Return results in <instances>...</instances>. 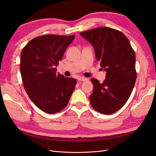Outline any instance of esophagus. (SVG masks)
<instances>
[{
    "label": "esophagus",
    "instance_id": "obj_1",
    "mask_svg": "<svg viewBox=\"0 0 156 156\" xmlns=\"http://www.w3.org/2000/svg\"><path fill=\"white\" fill-rule=\"evenodd\" d=\"M77 80H78L79 82H81V81H87V79L85 78V77H80L78 78Z\"/></svg>",
    "mask_w": 156,
    "mask_h": 156
}]
</instances>
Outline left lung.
<instances>
[{
    "instance_id": "obj_1",
    "label": "left lung",
    "mask_w": 156,
    "mask_h": 156,
    "mask_svg": "<svg viewBox=\"0 0 156 156\" xmlns=\"http://www.w3.org/2000/svg\"><path fill=\"white\" fill-rule=\"evenodd\" d=\"M80 35L93 46L97 60L107 72L103 83L91 79V105L101 114H112L125 105L133 89L136 79L135 52L123 33L109 27L96 28Z\"/></svg>"
}]
</instances>
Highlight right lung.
<instances>
[{
  "label": "right lung",
  "instance_id": "add662e5",
  "mask_svg": "<svg viewBox=\"0 0 156 156\" xmlns=\"http://www.w3.org/2000/svg\"><path fill=\"white\" fill-rule=\"evenodd\" d=\"M75 36L44 35L30 40L21 53L20 71L25 91L34 104L49 114L67 105L77 81L56 73V66Z\"/></svg>",
  "mask_w": 156,
  "mask_h": 156
}]
</instances>
